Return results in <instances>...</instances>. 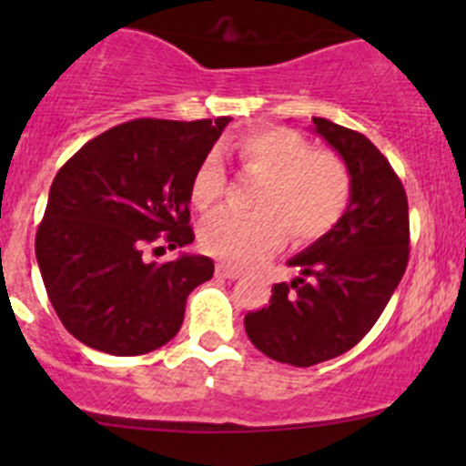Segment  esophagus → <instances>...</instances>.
Masks as SVG:
<instances>
[{"instance_id": "esophagus-1", "label": "esophagus", "mask_w": 466, "mask_h": 466, "mask_svg": "<svg viewBox=\"0 0 466 466\" xmlns=\"http://www.w3.org/2000/svg\"><path fill=\"white\" fill-rule=\"evenodd\" d=\"M241 275V270H238V268H234V266H229V263H216V277H218V279H237V277Z\"/></svg>"}]
</instances>
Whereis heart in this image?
<instances>
[{
	"label": "heart",
	"instance_id": "b5f03b06",
	"mask_svg": "<svg viewBox=\"0 0 466 466\" xmlns=\"http://www.w3.org/2000/svg\"><path fill=\"white\" fill-rule=\"evenodd\" d=\"M246 171L263 177L252 216L220 214L200 228V246L211 257L248 266L275 250L281 238L311 243L324 237L345 214L351 177L345 162L313 148L289 128H259L232 144ZM225 191V171L207 155L189 182V200L198 211L214 209Z\"/></svg>",
	"mask_w": 466,
	"mask_h": 466
}]
</instances>
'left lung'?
Instances as JSON below:
<instances>
[{
    "mask_svg": "<svg viewBox=\"0 0 466 466\" xmlns=\"http://www.w3.org/2000/svg\"><path fill=\"white\" fill-rule=\"evenodd\" d=\"M313 130L345 159L351 198L342 218L289 266L270 302L246 316L248 338L279 363L311 368L363 340L408 266L410 225L401 180L365 135L313 116Z\"/></svg>",
    "mask_w": 466,
    "mask_h": 466,
    "instance_id": "1",
    "label": "left lung"
}]
</instances>
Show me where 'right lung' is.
I'll list each match as a JSON object with an SVG mask.
<instances>
[{"label": "right lung", "mask_w": 466, "mask_h": 466, "mask_svg": "<svg viewBox=\"0 0 466 466\" xmlns=\"http://www.w3.org/2000/svg\"><path fill=\"white\" fill-rule=\"evenodd\" d=\"M229 116L200 121L135 119L94 137L56 173L35 257L51 307L83 345L139 356L167 345L185 320L191 290L214 261L180 255L144 259L194 241L189 182Z\"/></svg>", "instance_id": "1"}]
</instances>
